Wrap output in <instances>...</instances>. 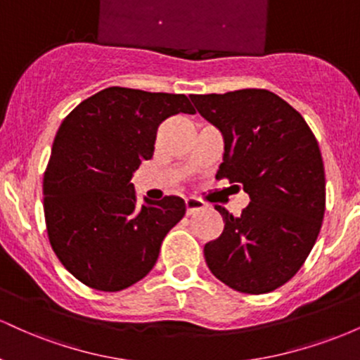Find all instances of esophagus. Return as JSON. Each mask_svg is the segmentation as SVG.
Here are the masks:
<instances>
[{
	"mask_svg": "<svg viewBox=\"0 0 360 360\" xmlns=\"http://www.w3.org/2000/svg\"><path fill=\"white\" fill-rule=\"evenodd\" d=\"M186 213L188 214H193V213H196V212H200V210H205V203L203 201H200V200H196V198H186Z\"/></svg>",
	"mask_w": 360,
	"mask_h": 360,
	"instance_id": "34e87169",
	"label": "esophagus"
}]
</instances>
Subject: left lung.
Wrapping results in <instances>:
<instances>
[{"instance_id":"left-lung-1","label":"left lung","mask_w":360,"mask_h":360,"mask_svg":"<svg viewBox=\"0 0 360 360\" xmlns=\"http://www.w3.org/2000/svg\"><path fill=\"white\" fill-rule=\"evenodd\" d=\"M191 101L223 135L217 179L242 184L250 196L238 217L214 205L225 229L205 245L206 264L235 291H274L303 266L323 221L325 169L315 135L267 89L191 94Z\"/></svg>"}]
</instances>
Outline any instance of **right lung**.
<instances>
[{
    "mask_svg": "<svg viewBox=\"0 0 360 360\" xmlns=\"http://www.w3.org/2000/svg\"><path fill=\"white\" fill-rule=\"evenodd\" d=\"M177 113H196L184 94L111 86L57 130L44 176L45 223L62 266L86 286L113 292L146 278L184 217L183 198L139 205L130 183L154 155L157 128Z\"/></svg>",
    "mask_w": 360,
    "mask_h": 360,
    "instance_id": "obj_1",
    "label": "right lung"
}]
</instances>
